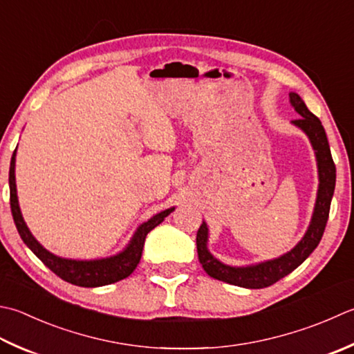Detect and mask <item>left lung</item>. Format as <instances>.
Listing matches in <instances>:
<instances>
[{
    "label": "left lung",
    "mask_w": 354,
    "mask_h": 354,
    "mask_svg": "<svg viewBox=\"0 0 354 354\" xmlns=\"http://www.w3.org/2000/svg\"><path fill=\"white\" fill-rule=\"evenodd\" d=\"M290 102H292L296 112L301 115V118L295 120L293 124L306 131L310 138L317 159V170H319V190H317L315 213L313 218H311L308 230L306 236L301 239L299 244L292 252L286 253L278 259L262 262V264L252 267H230L214 259L210 252L207 250V234H209V230H207L205 223H203L196 233L198 258L205 273L214 279L244 288L270 287L274 282L282 279L283 276L292 273L295 268L299 267L322 239L325 225H327L328 221L331 198H333L335 193L336 165L333 162V158H331L327 135H325L319 118L310 112L306 102L302 101L297 93H290Z\"/></svg>",
    "instance_id": "8db88e82"
}]
</instances>
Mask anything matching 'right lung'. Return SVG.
<instances>
[{"mask_svg":"<svg viewBox=\"0 0 354 354\" xmlns=\"http://www.w3.org/2000/svg\"><path fill=\"white\" fill-rule=\"evenodd\" d=\"M15 153L17 149L12 155L10 161V170H9V187H10V210L13 221H15L17 230L19 233L21 239L24 244L30 248V250L37 254V258L43 262L46 267H48L52 272L59 276L61 279L66 282H71L73 286L78 287H101L109 286L127 278L129 274L133 273L136 266L140 264L144 241L147 233L153 230L156 225H159L164 221L165 216L175 210L167 209L161 213L155 214L150 218L147 223L140 225L136 233L131 238L130 244L124 252L120 254L112 256V258L106 259H96V261H73V259H64L58 258V256L47 252L46 248L39 244V242L32 236V233L27 228L23 216H21L19 205H18V196H17V184H15Z\"/></svg>","mask_w":354,"mask_h":354,"instance_id":"obj_1","label":"right lung"}]
</instances>
